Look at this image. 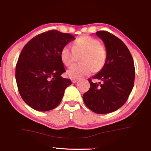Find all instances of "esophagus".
<instances>
[{
    "label": "esophagus",
    "instance_id": "esophagus-1",
    "mask_svg": "<svg viewBox=\"0 0 151 151\" xmlns=\"http://www.w3.org/2000/svg\"><path fill=\"white\" fill-rule=\"evenodd\" d=\"M72 83H76L78 81V79L77 78H71V79Z\"/></svg>",
    "mask_w": 151,
    "mask_h": 151
}]
</instances>
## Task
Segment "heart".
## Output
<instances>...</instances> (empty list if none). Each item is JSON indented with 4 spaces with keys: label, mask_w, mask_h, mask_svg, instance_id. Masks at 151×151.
Masks as SVG:
<instances>
[{
    "label": "heart",
    "mask_w": 151,
    "mask_h": 151,
    "mask_svg": "<svg viewBox=\"0 0 151 151\" xmlns=\"http://www.w3.org/2000/svg\"><path fill=\"white\" fill-rule=\"evenodd\" d=\"M80 64L71 66L67 75L71 78H80L103 69L106 64L107 54L105 47L96 38L83 36L73 42L72 47L65 46L60 52L61 60L66 66H70L80 57Z\"/></svg>",
    "instance_id": "b5f03b06"
}]
</instances>
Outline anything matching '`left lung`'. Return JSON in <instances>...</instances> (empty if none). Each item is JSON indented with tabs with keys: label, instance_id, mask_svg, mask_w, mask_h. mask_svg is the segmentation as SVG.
Returning <instances> with one entry per match:
<instances>
[{
	"label": "left lung",
	"instance_id": "left-lung-1",
	"mask_svg": "<svg viewBox=\"0 0 151 151\" xmlns=\"http://www.w3.org/2000/svg\"><path fill=\"white\" fill-rule=\"evenodd\" d=\"M96 35L104 42L107 58L103 69L92 77L100 81L88 79L90 88L83 100L92 111L105 114L118 110L127 101L134 85L135 67L129 49L119 38L105 31Z\"/></svg>",
	"mask_w": 151,
	"mask_h": 151
}]
</instances>
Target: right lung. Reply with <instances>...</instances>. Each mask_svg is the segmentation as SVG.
I'll return each instance as SVG.
<instances>
[{
    "instance_id": "add662e5",
    "label": "right lung",
    "mask_w": 151,
    "mask_h": 151,
    "mask_svg": "<svg viewBox=\"0 0 151 151\" xmlns=\"http://www.w3.org/2000/svg\"><path fill=\"white\" fill-rule=\"evenodd\" d=\"M75 40L68 33L51 30L40 34L24 46L16 66V79L22 99L37 111H49L60 104L70 79L61 60L62 48Z\"/></svg>"
}]
</instances>
